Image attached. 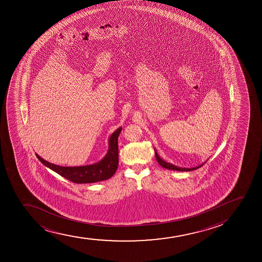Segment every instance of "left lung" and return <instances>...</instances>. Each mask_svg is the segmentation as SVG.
<instances>
[{
  "label": "left lung",
  "mask_w": 262,
  "mask_h": 262,
  "mask_svg": "<svg viewBox=\"0 0 262 262\" xmlns=\"http://www.w3.org/2000/svg\"><path fill=\"white\" fill-rule=\"evenodd\" d=\"M155 155H156L157 161L158 162L160 165L163 167V168H168V169H171V170H177V171H191V170L198 169V168H200V167H202V166L204 165L205 163H202L201 165L196 166V167H194V168H182V167H178V166L174 165V164H171V163L165 162L164 160L162 159V158L158 156V154H157L156 149H155Z\"/></svg>",
  "instance_id": "1"
}]
</instances>
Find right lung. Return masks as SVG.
Segmentation results:
<instances>
[{
	"label": "right lung",
	"instance_id": "right-lung-1",
	"mask_svg": "<svg viewBox=\"0 0 262 262\" xmlns=\"http://www.w3.org/2000/svg\"><path fill=\"white\" fill-rule=\"evenodd\" d=\"M121 129L122 127L120 126L112 134L109 138L107 153L99 162L94 164L63 167L49 163L37 154H36V156L43 165L76 184H93L100 181L107 180L114 176L119 164L118 137Z\"/></svg>",
	"mask_w": 262,
	"mask_h": 262
}]
</instances>
